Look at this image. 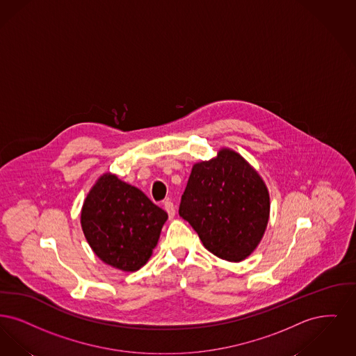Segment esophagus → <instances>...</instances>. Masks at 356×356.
Returning a JSON list of instances; mask_svg holds the SVG:
<instances>
[{"label": "esophagus", "instance_id": "1", "mask_svg": "<svg viewBox=\"0 0 356 356\" xmlns=\"http://www.w3.org/2000/svg\"><path fill=\"white\" fill-rule=\"evenodd\" d=\"M163 209L166 210V213L169 214V217L174 218V216H175V206H174V203H172V202H163Z\"/></svg>", "mask_w": 356, "mask_h": 356}]
</instances>
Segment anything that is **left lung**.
Instances as JSON below:
<instances>
[{
	"label": "left lung",
	"mask_w": 356,
	"mask_h": 356,
	"mask_svg": "<svg viewBox=\"0 0 356 356\" xmlns=\"http://www.w3.org/2000/svg\"><path fill=\"white\" fill-rule=\"evenodd\" d=\"M179 216L203 246L227 262H242L262 241L270 218V194L259 172L229 147L194 163Z\"/></svg>",
	"instance_id": "left-lung-1"
}]
</instances>
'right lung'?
I'll return each mask as SVG.
<instances>
[{
	"label": "right lung",
	"instance_id": "obj_1",
	"mask_svg": "<svg viewBox=\"0 0 356 356\" xmlns=\"http://www.w3.org/2000/svg\"><path fill=\"white\" fill-rule=\"evenodd\" d=\"M166 220L165 210L113 172L95 181L81 210V227L94 254L124 273L147 263Z\"/></svg>",
	"mask_w": 356,
	"mask_h": 356
}]
</instances>
